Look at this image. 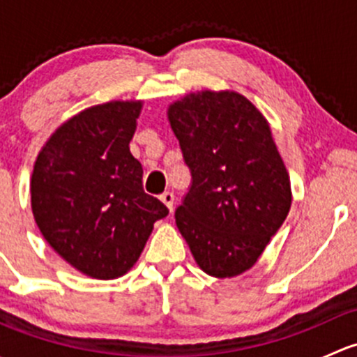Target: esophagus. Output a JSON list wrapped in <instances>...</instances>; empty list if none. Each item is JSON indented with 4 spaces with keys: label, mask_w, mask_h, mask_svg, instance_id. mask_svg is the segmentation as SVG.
<instances>
[{
    "label": "esophagus",
    "mask_w": 357,
    "mask_h": 357,
    "mask_svg": "<svg viewBox=\"0 0 357 357\" xmlns=\"http://www.w3.org/2000/svg\"><path fill=\"white\" fill-rule=\"evenodd\" d=\"M160 200H162V204H164L165 207H167L169 211L172 212V205H174V195H172L171 192H164L160 195Z\"/></svg>",
    "instance_id": "obj_1"
}]
</instances>
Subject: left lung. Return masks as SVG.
<instances>
[{"mask_svg":"<svg viewBox=\"0 0 357 357\" xmlns=\"http://www.w3.org/2000/svg\"><path fill=\"white\" fill-rule=\"evenodd\" d=\"M192 188L176 226L199 268L233 278L257 262L291 205L289 171L261 110L236 91L190 93L169 105Z\"/></svg>","mask_w":357,"mask_h":357,"instance_id":"8db88e82","label":"left lung"}]
</instances>
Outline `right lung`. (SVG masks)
I'll return each instance as SVG.
<instances>
[{"label": "right lung", "instance_id": "obj_1", "mask_svg": "<svg viewBox=\"0 0 357 357\" xmlns=\"http://www.w3.org/2000/svg\"><path fill=\"white\" fill-rule=\"evenodd\" d=\"M142 100L89 107L55 129L36 157L31 207L50 247L96 280L126 275L167 207L143 192L129 142Z\"/></svg>", "mask_w": 357, "mask_h": 357}]
</instances>
